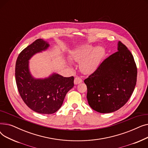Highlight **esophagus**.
I'll return each instance as SVG.
<instances>
[{
    "label": "esophagus",
    "instance_id": "1",
    "mask_svg": "<svg viewBox=\"0 0 148 148\" xmlns=\"http://www.w3.org/2000/svg\"><path fill=\"white\" fill-rule=\"evenodd\" d=\"M74 84H78L79 83H82V80L79 77H76L74 79Z\"/></svg>",
    "mask_w": 148,
    "mask_h": 148
}]
</instances>
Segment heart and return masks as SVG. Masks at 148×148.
Returning <instances> with one entry per match:
<instances>
[{"label":"heart","instance_id":"b5f03b06","mask_svg":"<svg viewBox=\"0 0 148 148\" xmlns=\"http://www.w3.org/2000/svg\"><path fill=\"white\" fill-rule=\"evenodd\" d=\"M105 54V50L101 46L97 47L92 45H84L74 50L71 58L77 62H80L82 71L85 74H92L98 69Z\"/></svg>","mask_w":148,"mask_h":148}]
</instances>
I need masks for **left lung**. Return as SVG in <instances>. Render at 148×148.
I'll list each match as a JSON object with an SVG mask.
<instances>
[{
    "instance_id": "obj_1",
    "label": "left lung",
    "mask_w": 148,
    "mask_h": 148,
    "mask_svg": "<svg viewBox=\"0 0 148 148\" xmlns=\"http://www.w3.org/2000/svg\"><path fill=\"white\" fill-rule=\"evenodd\" d=\"M137 70L133 56L127 47L118 42V51L106 59L85 79L88 104L93 110L108 113L125 105L134 90Z\"/></svg>"
}]
</instances>
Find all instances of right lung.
<instances>
[{
  "mask_svg": "<svg viewBox=\"0 0 148 148\" xmlns=\"http://www.w3.org/2000/svg\"><path fill=\"white\" fill-rule=\"evenodd\" d=\"M49 46L47 41L38 39L20 53L15 64V80L22 99L30 109L41 114L56 112L74 84L73 76L64 77L53 73L47 77L36 79L31 74L29 60Z\"/></svg>",
  "mask_w": 148,
  "mask_h": 148,
  "instance_id": "obj_1",
  "label": "right lung"
}]
</instances>
